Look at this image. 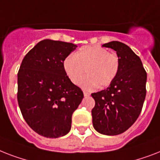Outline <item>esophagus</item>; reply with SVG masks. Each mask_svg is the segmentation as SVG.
<instances>
[{
	"label": "esophagus",
	"instance_id": "obj_1",
	"mask_svg": "<svg viewBox=\"0 0 160 160\" xmlns=\"http://www.w3.org/2000/svg\"><path fill=\"white\" fill-rule=\"evenodd\" d=\"M84 97H88V96L90 95V93H88V92H85V91H84Z\"/></svg>",
	"mask_w": 160,
	"mask_h": 160
}]
</instances>
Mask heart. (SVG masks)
<instances>
[{"label":"heart","mask_w":160,"mask_h":160,"mask_svg":"<svg viewBox=\"0 0 160 160\" xmlns=\"http://www.w3.org/2000/svg\"><path fill=\"white\" fill-rule=\"evenodd\" d=\"M119 67L118 56L99 45L83 46L63 62L65 72L75 84H80L87 70L88 76L81 82L85 90L108 86L116 78Z\"/></svg>","instance_id":"1"}]
</instances>
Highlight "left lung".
<instances>
[{"label": "left lung", "instance_id": "8db88e82", "mask_svg": "<svg viewBox=\"0 0 160 160\" xmlns=\"http://www.w3.org/2000/svg\"><path fill=\"white\" fill-rule=\"evenodd\" d=\"M102 47L116 51L120 67L107 89L91 93L95 101L91 111L93 126L101 134L116 136L132 127L141 113L147 73L141 58L126 44L112 41Z\"/></svg>", "mask_w": 160, "mask_h": 160}]
</instances>
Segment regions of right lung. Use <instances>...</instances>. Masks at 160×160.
<instances>
[{
    "mask_svg": "<svg viewBox=\"0 0 160 160\" xmlns=\"http://www.w3.org/2000/svg\"><path fill=\"white\" fill-rule=\"evenodd\" d=\"M77 48L71 42L40 41L24 58L18 71L17 99L22 116L40 136L58 138L67 135L71 117L84 98L71 82L63 62Z\"/></svg>",
    "mask_w": 160,
    "mask_h": 160,
    "instance_id": "right-lung-1",
    "label": "right lung"
}]
</instances>
